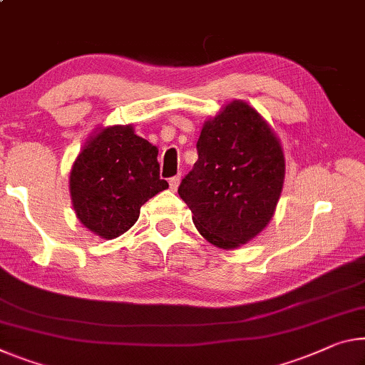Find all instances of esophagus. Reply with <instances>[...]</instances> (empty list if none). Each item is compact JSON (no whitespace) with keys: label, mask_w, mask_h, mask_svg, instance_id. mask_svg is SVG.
Masks as SVG:
<instances>
[{"label":"esophagus","mask_w":365,"mask_h":365,"mask_svg":"<svg viewBox=\"0 0 365 365\" xmlns=\"http://www.w3.org/2000/svg\"><path fill=\"white\" fill-rule=\"evenodd\" d=\"M180 180H182L180 175H175V177L170 178V180H169V187H170L172 192H177L178 185H180Z\"/></svg>","instance_id":"esophagus-1"}]
</instances>
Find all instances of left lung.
Returning a JSON list of instances; mask_svg holds the SVG:
<instances>
[{
  "label": "left lung",
  "instance_id": "1",
  "mask_svg": "<svg viewBox=\"0 0 365 365\" xmlns=\"http://www.w3.org/2000/svg\"><path fill=\"white\" fill-rule=\"evenodd\" d=\"M198 160L178 195L195 227L222 250L245 245L274 216L286 175L276 131L244 101H230L207 118L196 143Z\"/></svg>",
  "mask_w": 365,
  "mask_h": 365
}]
</instances>
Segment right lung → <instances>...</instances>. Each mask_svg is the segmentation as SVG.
<instances>
[{
  "label": "right lung",
  "instance_id": "1",
  "mask_svg": "<svg viewBox=\"0 0 365 365\" xmlns=\"http://www.w3.org/2000/svg\"><path fill=\"white\" fill-rule=\"evenodd\" d=\"M158 154L131 125L101 126L92 133L69 172L79 222L106 240L131 229L141 206L169 188L159 177Z\"/></svg>",
  "mask_w": 365,
  "mask_h": 365
}]
</instances>
